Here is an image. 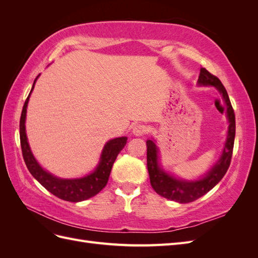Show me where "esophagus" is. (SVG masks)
Wrapping results in <instances>:
<instances>
[{"mask_svg":"<svg viewBox=\"0 0 258 258\" xmlns=\"http://www.w3.org/2000/svg\"><path fill=\"white\" fill-rule=\"evenodd\" d=\"M147 131H148V129L146 126H144V124H137V126H135L134 129H132V134L137 137H141V136L145 135Z\"/></svg>","mask_w":258,"mask_h":258,"instance_id":"obj_1","label":"esophagus"}]
</instances>
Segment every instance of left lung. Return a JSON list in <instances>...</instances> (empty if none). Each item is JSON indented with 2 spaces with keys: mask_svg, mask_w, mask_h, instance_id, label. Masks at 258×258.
I'll return each instance as SVG.
<instances>
[{
  "mask_svg": "<svg viewBox=\"0 0 258 258\" xmlns=\"http://www.w3.org/2000/svg\"><path fill=\"white\" fill-rule=\"evenodd\" d=\"M198 86H213L221 93L222 99L226 105V116L229 122L227 130V138L223 148L220 159L211 168L208 172L192 181H187L176 177L166 172L162 169L159 162V148L156 145L154 139L147 140V170L150 174L151 185L154 190L160 196L169 200H173L178 204H188V202L197 200L221 181L227 172L230 165L233 143L236 136V118L235 112L231 106L228 93L226 91L222 82L216 76L211 74L205 68L200 69Z\"/></svg>",
  "mask_w": 258,
  "mask_h": 258,
  "instance_id": "1",
  "label": "left lung"
}]
</instances>
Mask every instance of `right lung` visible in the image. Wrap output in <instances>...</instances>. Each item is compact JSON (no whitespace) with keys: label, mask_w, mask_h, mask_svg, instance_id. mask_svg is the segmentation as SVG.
<instances>
[{"label":"right lung","mask_w":258,"mask_h":258,"mask_svg":"<svg viewBox=\"0 0 258 258\" xmlns=\"http://www.w3.org/2000/svg\"><path fill=\"white\" fill-rule=\"evenodd\" d=\"M40 76V75H38ZM38 76L35 79L32 89H31L29 96L26 100L25 105L22 107L21 117H20V144L21 151L25 162L27 165L30 173L33 175L36 181L40 183L46 189L50 191L54 196L71 202H80L87 200L93 196H96L102 190L107 184L108 177H110L113 163L116 160L117 156L120 151L127 144V137L115 138L107 141L103 147L102 153L100 156V160L96 169L91 173L85 175L83 177L77 178H61L49 173L41 167L31 151L28 138L26 134V117H27V107L29 103V99L34 85Z\"/></svg>","instance_id":"add662e5"}]
</instances>
